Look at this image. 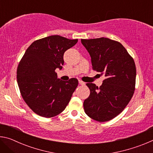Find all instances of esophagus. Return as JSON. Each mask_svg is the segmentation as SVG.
Listing matches in <instances>:
<instances>
[{
  "label": "esophagus",
  "mask_w": 153,
  "mask_h": 153,
  "mask_svg": "<svg viewBox=\"0 0 153 153\" xmlns=\"http://www.w3.org/2000/svg\"><path fill=\"white\" fill-rule=\"evenodd\" d=\"M79 84L80 85H85V82L82 81V80H79Z\"/></svg>",
  "instance_id": "1"
}]
</instances>
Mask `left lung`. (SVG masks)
<instances>
[{
  "mask_svg": "<svg viewBox=\"0 0 153 153\" xmlns=\"http://www.w3.org/2000/svg\"><path fill=\"white\" fill-rule=\"evenodd\" d=\"M91 56L92 69L104 74L99 88L87 83L90 94L84 101L86 115L99 122L115 118L130 101L135 90L136 69L133 58L117 41L107 38L82 39Z\"/></svg>",
  "mask_w": 153,
  "mask_h": 153,
  "instance_id": "left-lung-1",
  "label": "left lung"
}]
</instances>
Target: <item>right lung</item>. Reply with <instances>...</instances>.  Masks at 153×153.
I'll list each match as a JSON object with an SVG mask.
<instances>
[{
    "label": "right lung",
    "instance_id": "right-lung-1",
    "mask_svg": "<svg viewBox=\"0 0 153 153\" xmlns=\"http://www.w3.org/2000/svg\"><path fill=\"white\" fill-rule=\"evenodd\" d=\"M77 41L58 35L37 40L18 65L17 79L23 99L41 117L50 118L63 112L78 85L76 78L63 81L55 72L63 67L65 52Z\"/></svg>",
    "mask_w": 153,
    "mask_h": 153
}]
</instances>
